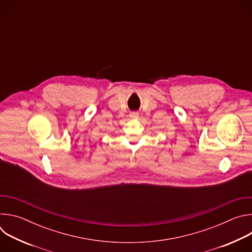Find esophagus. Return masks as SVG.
Returning <instances> with one entry per match:
<instances>
[{"label": "esophagus", "instance_id": "1", "mask_svg": "<svg viewBox=\"0 0 252 252\" xmlns=\"http://www.w3.org/2000/svg\"><path fill=\"white\" fill-rule=\"evenodd\" d=\"M138 116V113L137 112H132V113H130V117L131 118H136Z\"/></svg>", "mask_w": 252, "mask_h": 252}]
</instances>
